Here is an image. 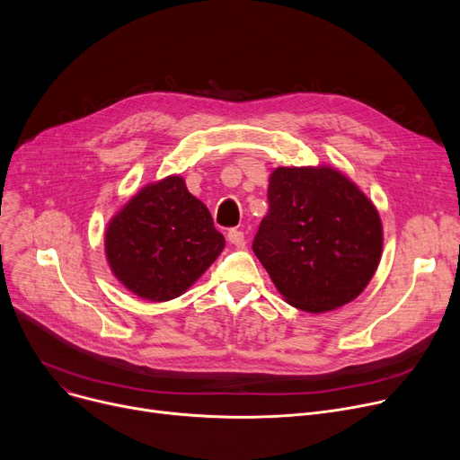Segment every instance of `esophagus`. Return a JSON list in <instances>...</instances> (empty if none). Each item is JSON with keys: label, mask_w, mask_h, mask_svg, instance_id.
Instances as JSON below:
<instances>
[{"label": "esophagus", "mask_w": 460, "mask_h": 460, "mask_svg": "<svg viewBox=\"0 0 460 460\" xmlns=\"http://www.w3.org/2000/svg\"><path fill=\"white\" fill-rule=\"evenodd\" d=\"M227 240H229V243H231L233 246H236V248H243V246L246 244L244 233L238 231V229H231V231L227 233Z\"/></svg>", "instance_id": "esophagus-1"}]
</instances>
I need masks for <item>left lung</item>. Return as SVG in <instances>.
<instances>
[{"label":"left lung","instance_id":"left-lung-1","mask_svg":"<svg viewBox=\"0 0 460 460\" xmlns=\"http://www.w3.org/2000/svg\"><path fill=\"white\" fill-rule=\"evenodd\" d=\"M253 252L287 304L324 313L352 302L375 276L382 222L337 169L278 167Z\"/></svg>","mask_w":460,"mask_h":460}]
</instances>
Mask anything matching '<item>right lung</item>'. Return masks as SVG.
Instances as JSON below:
<instances>
[{
    "instance_id": "add662e5",
    "label": "right lung",
    "mask_w": 460,
    "mask_h": 460,
    "mask_svg": "<svg viewBox=\"0 0 460 460\" xmlns=\"http://www.w3.org/2000/svg\"><path fill=\"white\" fill-rule=\"evenodd\" d=\"M226 248L208 208L179 175L141 188L106 229V259L128 291L151 302L181 296Z\"/></svg>"
}]
</instances>
